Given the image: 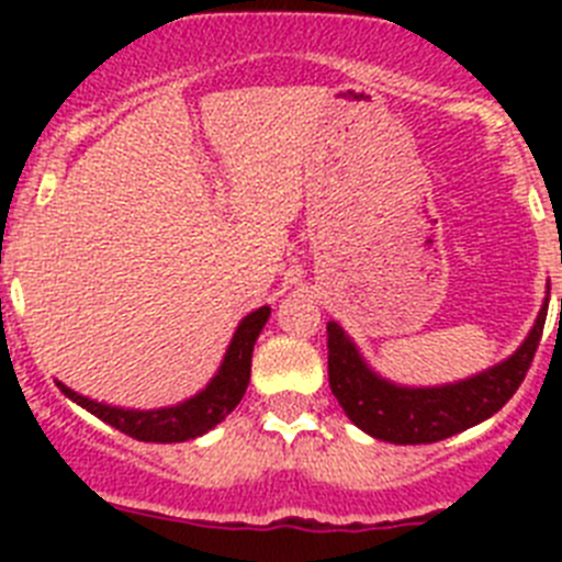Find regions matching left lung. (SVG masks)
<instances>
[{"mask_svg": "<svg viewBox=\"0 0 562 562\" xmlns=\"http://www.w3.org/2000/svg\"><path fill=\"white\" fill-rule=\"evenodd\" d=\"M546 324V306L526 342L513 357L484 374L445 389H396L380 380L360 360L351 340L337 324L326 326L329 385L340 408L357 428L394 445H430L473 428L493 416L520 389L532 366Z\"/></svg>", "mask_w": 562, "mask_h": 562, "instance_id": "8db88e82", "label": "left lung"}]
</instances>
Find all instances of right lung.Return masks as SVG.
I'll use <instances>...</instances> for the list:
<instances>
[{"label": "right lung", "instance_id": "add662e5", "mask_svg": "<svg viewBox=\"0 0 562 562\" xmlns=\"http://www.w3.org/2000/svg\"><path fill=\"white\" fill-rule=\"evenodd\" d=\"M267 315H270L267 306L250 312V315L238 324L236 335H233L231 349H227L220 374L213 376L211 385H207L202 394L182 402V405H173V408H162V411L109 408V405H103V402H92L87 400V396L76 394V391H69L67 385H61V382H58V389H61V394H67L69 400L78 402L81 408H87L89 414H95L98 419H103L106 425H112V428H117L121 434L132 436V439L137 441L196 439V436L216 428V425H220L233 408H236L238 402H241V396H245L247 382H250L252 346H256L258 331L265 329Z\"/></svg>", "mask_w": 562, "mask_h": 562}]
</instances>
